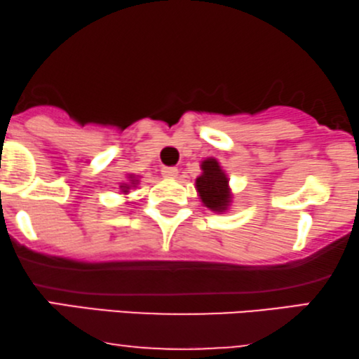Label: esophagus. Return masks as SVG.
Instances as JSON below:
<instances>
[{"mask_svg": "<svg viewBox=\"0 0 359 359\" xmlns=\"http://www.w3.org/2000/svg\"><path fill=\"white\" fill-rule=\"evenodd\" d=\"M161 175L165 178H176L178 176V170L175 166H165V168H161Z\"/></svg>", "mask_w": 359, "mask_h": 359, "instance_id": "esophagus-1", "label": "esophagus"}]
</instances>
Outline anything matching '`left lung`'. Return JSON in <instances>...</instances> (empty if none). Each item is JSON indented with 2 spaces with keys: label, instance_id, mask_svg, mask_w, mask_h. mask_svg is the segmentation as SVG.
<instances>
[{
  "label": "left lung",
  "instance_id": "obj_1",
  "mask_svg": "<svg viewBox=\"0 0 359 359\" xmlns=\"http://www.w3.org/2000/svg\"><path fill=\"white\" fill-rule=\"evenodd\" d=\"M196 191L201 203L212 212H226L231 208L232 191L227 173L216 158L201 161V175L196 178Z\"/></svg>",
  "mask_w": 359,
  "mask_h": 359
}]
</instances>
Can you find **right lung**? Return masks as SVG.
Here are the masks:
<instances>
[{
	"instance_id": "1",
	"label": "right lung",
	"mask_w": 359,
	"mask_h": 359,
	"mask_svg": "<svg viewBox=\"0 0 359 359\" xmlns=\"http://www.w3.org/2000/svg\"><path fill=\"white\" fill-rule=\"evenodd\" d=\"M138 183H140V176H138V175L128 173V175H127V181H123V183H120V193L127 196V194L130 193V189L137 188Z\"/></svg>"
}]
</instances>
